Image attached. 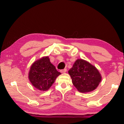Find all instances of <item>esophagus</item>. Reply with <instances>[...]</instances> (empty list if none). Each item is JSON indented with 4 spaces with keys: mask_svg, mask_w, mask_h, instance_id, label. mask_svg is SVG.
I'll use <instances>...</instances> for the list:
<instances>
[{
    "mask_svg": "<svg viewBox=\"0 0 124 124\" xmlns=\"http://www.w3.org/2000/svg\"><path fill=\"white\" fill-rule=\"evenodd\" d=\"M60 72H61L62 73H66L67 72V70H66V69H64V70H61Z\"/></svg>",
    "mask_w": 124,
    "mask_h": 124,
    "instance_id": "esophagus-1",
    "label": "esophagus"
}]
</instances>
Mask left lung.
<instances>
[{"label":"left lung","mask_w":124,"mask_h":124,"mask_svg":"<svg viewBox=\"0 0 124 124\" xmlns=\"http://www.w3.org/2000/svg\"><path fill=\"white\" fill-rule=\"evenodd\" d=\"M72 83L81 93L92 91L99 85L102 77L97 68L86 61L78 59L68 71Z\"/></svg>","instance_id":"left-lung-1"}]
</instances>
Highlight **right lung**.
<instances>
[{
	"label": "right lung",
	"mask_w": 124,
	"mask_h": 124,
	"mask_svg": "<svg viewBox=\"0 0 124 124\" xmlns=\"http://www.w3.org/2000/svg\"><path fill=\"white\" fill-rule=\"evenodd\" d=\"M61 74L50 61L48 56L35 61L31 66L28 78L33 86L41 91H46Z\"/></svg>",
	"instance_id": "add662e5"
}]
</instances>
